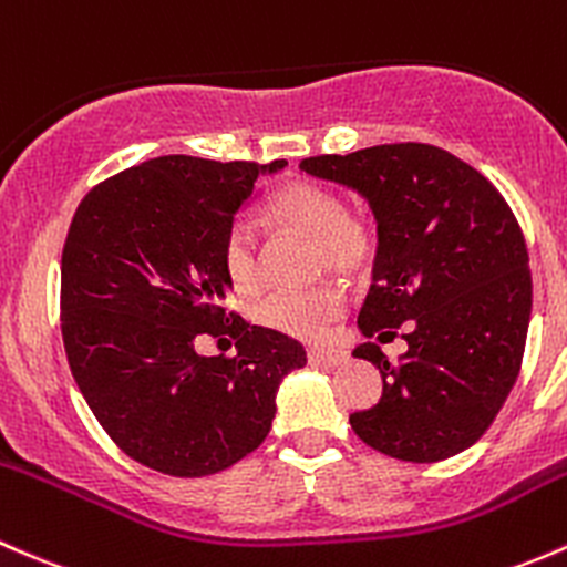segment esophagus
Segmentation results:
<instances>
[{
    "instance_id": "obj_1",
    "label": "esophagus",
    "mask_w": 567,
    "mask_h": 567,
    "mask_svg": "<svg viewBox=\"0 0 567 567\" xmlns=\"http://www.w3.org/2000/svg\"><path fill=\"white\" fill-rule=\"evenodd\" d=\"M308 360H311V365H324V369H336V365L347 363V352H341V349L311 347V349H308Z\"/></svg>"
}]
</instances>
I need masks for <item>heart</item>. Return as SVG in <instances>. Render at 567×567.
<instances>
[{"label": "heart", "instance_id": "heart-1", "mask_svg": "<svg viewBox=\"0 0 567 567\" xmlns=\"http://www.w3.org/2000/svg\"><path fill=\"white\" fill-rule=\"evenodd\" d=\"M261 218L272 229L297 231L311 237L313 267L341 276H358L377 254V231L365 215L349 213L343 198L332 188L308 179L284 185L265 202ZM224 270L240 291H254L261 284V261L254 235L235 226L224 243ZM347 297L341 286L319 284L311 289H281L267 295L256 308L265 327L291 338H319L343 313Z\"/></svg>", "mask_w": 567, "mask_h": 567}]
</instances>
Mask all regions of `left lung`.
I'll use <instances>...</instances> for the list:
<instances>
[{"label":"left lung","instance_id":"obj_1","mask_svg":"<svg viewBox=\"0 0 567 567\" xmlns=\"http://www.w3.org/2000/svg\"><path fill=\"white\" fill-rule=\"evenodd\" d=\"M300 168L358 190L377 220L373 284L358 327L377 343L354 358L382 373V399L349 414L354 434L401 461L431 464L475 445L505 404L527 343L533 276L527 243L499 190L431 144H379L306 157Z\"/></svg>","mask_w":567,"mask_h":567}]
</instances>
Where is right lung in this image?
<instances>
[{
  "label": "right lung",
  "mask_w": 567,
  "mask_h": 567,
  "mask_svg": "<svg viewBox=\"0 0 567 567\" xmlns=\"http://www.w3.org/2000/svg\"><path fill=\"white\" fill-rule=\"evenodd\" d=\"M286 161L163 155L81 198L62 250V341L81 395L138 464L204 477L270 434L276 395L306 349L226 313L224 243L261 174ZM198 334L238 338L235 359H204Z\"/></svg>",
  "instance_id": "add662e5"
}]
</instances>
